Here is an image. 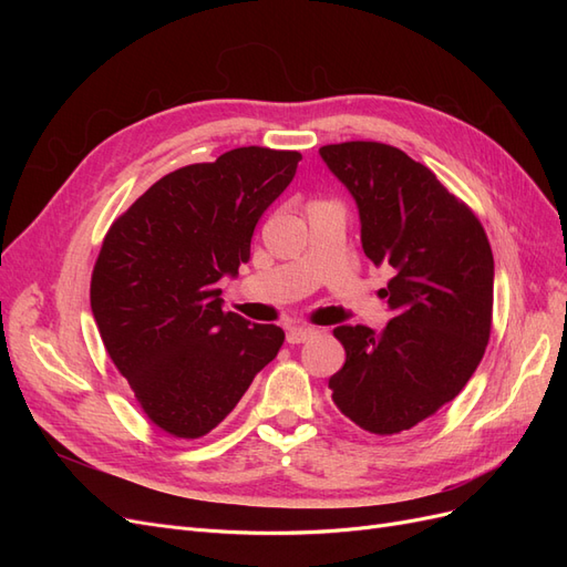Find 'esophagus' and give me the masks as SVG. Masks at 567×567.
<instances>
[{"mask_svg": "<svg viewBox=\"0 0 567 567\" xmlns=\"http://www.w3.org/2000/svg\"><path fill=\"white\" fill-rule=\"evenodd\" d=\"M317 336V329H312V326H290V329L286 331V340L290 342V346H300V342L310 340Z\"/></svg>", "mask_w": 567, "mask_h": 567, "instance_id": "34e87169", "label": "esophagus"}]
</instances>
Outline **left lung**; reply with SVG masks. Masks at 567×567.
Here are the masks:
<instances>
[{
    "label": "left lung",
    "mask_w": 567,
    "mask_h": 567,
    "mask_svg": "<svg viewBox=\"0 0 567 567\" xmlns=\"http://www.w3.org/2000/svg\"><path fill=\"white\" fill-rule=\"evenodd\" d=\"M319 153L357 203L367 257L392 269L379 290L392 319L381 333L338 326L346 364L329 388L359 427L394 435L452 402L483 359L492 331V248L468 205L404 151L346 142Z\"/></svg>",
    "instance_id": "8db88e82"
}]
</instances>
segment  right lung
<instances>
[{"instance_id": "add662e5", "label": "right lung", "mask_w": 567, "mask_h": 567, "mask_svg": "<svg viewBox=\"0 0 567 567\" xmlns=\"http://www.w3.org/2000/svg\"><path fill=\"white\" fill-rule=\"evenodd\" d=\"M298 151L244 146L175 169L120 215L96 257L92 315L161 431L196 440L225 421L284 331L221 310V277L250 260L257 219L293 182Z\"/></svg>"}]
</instances>
